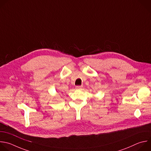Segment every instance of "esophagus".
Here are the masks:
<instances>
[{
    "instance_id": "34e87169",
    "label": "esophagus",
    "mask_w": 151,
    "mask_h": 151,
    "mask_svg": "<svg viewBox=\"0 0 151 151\" xmlns=\"http://www.w3.org/2000/svg\"><path fill=\"white\" fill-rule=\"evenodd\" d=\"M82 87H83L82 86H77L76 87V88L77 90H80V89L82 88Z\"/></svg>"
}]
</instances>
